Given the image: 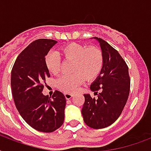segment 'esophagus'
Instances as JSON below:
<instances>
[{
  "instance_id": "esophagus-1",
  "label": "esophagus",
  "mask_w": 151,
  "mask_h": 151,
  "mask_svg": "<svg viewBox=\"0 0 151 151\" xmlns=\"http://www.w3.org/2000/svg\"><path fill=\"white\" fill-rule=\"evenodd\" d=\"M64 96L66 97V99H70L73 97V94H70V93H64Z\"/></svg>"
}]
</instances>
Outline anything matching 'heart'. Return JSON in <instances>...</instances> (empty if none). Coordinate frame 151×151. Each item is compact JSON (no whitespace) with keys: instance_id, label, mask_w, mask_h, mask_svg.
I'll use <instances>...</instances> for the list:
<instances>
[{"instance_id":"1","label":"heart","mask_w":151,"mask_h":151,"mask_svg":"<svg viewBox=\"0 0 151 151\" xmlns=\"http://www.w3.org/2000/svg\"><path fill=\"white\" fill-rule=\"evenodd\" d=\"M61 55L65 59L73 60L72 74H63L55 81L56 87L66 93L78 89L85 79L88 81L96 79L104 66V55L98 46L70 43L62 47L59 52H51L45 57L48 71L57 75L61 71Z\"/></svg>"}]
</instances>
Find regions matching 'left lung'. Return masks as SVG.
Segmentation results:
<instances>
[{
	"label": "left lung",
	"mask_w": 151,
	"mask_h": 151,
	"mask_svg": "<svg viewBox=\"0 0 151 151\" xmlns=\"http://www.w3.org/2000/svg\"><path fill=\"white\" fill-rule=\"evenodd\" d=\"M94 38L100 44L104 66L90 86L97 97L84 95L81 113L88 126L99 129L112 124L120 117L129 98L131 80L129 66L119 52L102 38Z\"/></svg>",
	"instance_id": "obj_1"
}]
</instances>
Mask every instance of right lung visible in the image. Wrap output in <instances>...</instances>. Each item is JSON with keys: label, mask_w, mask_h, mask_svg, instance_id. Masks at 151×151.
<instances>
[{"label": "right lung", "mask_w": 151, "mask_h": 151, "mask_svg": "<svg viewBox=\"0 0 151 151\" xmlns=\"http://www.w3.org/2000/svg\"><path fill=\"white\" fill-rule=\"evenodd\" d=\"M57 41L38 39L22 51L13 65L11 86L18 111L33 129L52 132L64 122L66 98L55 90L52 97L44 96L45 79L50 77L45 56Z\"/></svg>", "instance_id": "add662e5"}]
</instances>
